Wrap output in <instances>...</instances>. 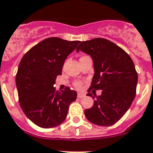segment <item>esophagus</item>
Masks as SVG:
<instances>
[{
    "instance_id": "obj_1",
    "label": "esophagus",
    "mask_w": 153,
    "mask_h": 153,
    "mask_svg": "<svg viewBox=\"0 0 153 153\" xmlns=\"http://www.w3.org/2000/svg\"><path fill=\"white\" fill-rule=\"evenodd\" d=\"M85 96V94H83V93H78L77 94V97L78 98H82Z\"/></svg>"
}]
</instances>
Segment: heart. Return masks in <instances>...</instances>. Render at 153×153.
<instances>
[{
	"mask_svg": "<svg viewBox=\"0 0 153 153\" xmlns=\"http://www.w3.org/2000/svg\"><path fill=\"white\" fill-rule=\"evenodd\" d=\"M74 86H75L76 88H77V89H80L82 86V83H81V81H76L75 83H74Z\"/></svg>",
	"mask_w": 153,
	"mask_h": 153,
	"instance_id": "b5f03b06",
	"label": "heart"
}]
</instances>
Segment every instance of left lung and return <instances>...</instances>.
<instances>
[{"label": "left lung", "instance_id": "1", "mask_svg": "<svg viewBox=\"0 0 153 153\" xmlns=\"http://www.w3.org/2000/svg\"><path fill=\"white\" fill-rule=\"evenodd\" d=\"M79 50L89 54L94 61V76L87 96H91V88L102 90L85 115L97 126H112L128 111L135 97L138 74L135 64L123 49L105 39L81 42L76 48L77 52Z\"/></svg>", "mask_w": 153, "mask_h": 153}]
</instances>
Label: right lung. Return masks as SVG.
I'll return each instance as SVG.
<instances>
[{"label": "right lung", "instance_id": "obj_1", "mask_svg": "<svg viewBox=\"0 0 153 153\" xmlns=\"http://www.w3.org/2000/svg\"><path fill=\"white\" fill-rule=\"evenodd\" d=\"M80 41L48 38L34 46L21 59L16 75L18 100L24 114L42 128L61 124L76 92L65 87L59 92L54 87L61 75L64 60Z\"/></svg>", "mask_w": 153, "mask_h": 153}]
</instances>
